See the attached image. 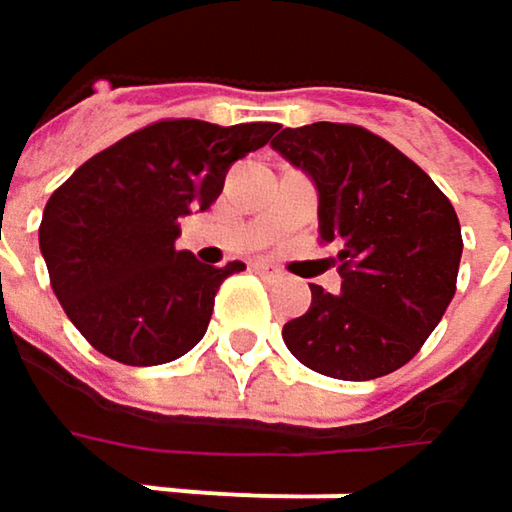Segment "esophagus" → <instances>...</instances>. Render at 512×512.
Instances as JSON below:
<instances>
[{"label": "esophagus", "instance_id": "obj_1", "mask_svg": "<svg viewBox=\"0 0 512 512\" xmlns=\"http://www.w3.org/2000/svg\"><path fill=\"white\" fill-rule=\"evenodd\" d=\"M255 269L260 275H266V278H281V269L278 266H272V263H266V260H257Z\"/></svg>", "mask_w": 512, "mask_h": 512}]
</instances>
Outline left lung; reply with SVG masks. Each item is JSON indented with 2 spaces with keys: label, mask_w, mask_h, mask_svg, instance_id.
I'll list each match as a JSON object with an SVG mask.
<instances>
[{
  "label": "left lung",
  "mask_w": 512,
  "mask_h": 512,
  "mask_svg": "<svg viewBox=\"0 0 512 512\" xmlns=\"http://www.w3.org/2000/svg\"><path fill=\"white\" fill-rule=\"evenodd\" d=\"M272 151L311 177L320 240L338 243L341 293L311 284V308L281 338L305 367L364 382L421 350L457 290L460 219L394 145L353 124L287 127Z\"/></svg>",
  "instance_id": "left-lung-1"
}]
</instances>
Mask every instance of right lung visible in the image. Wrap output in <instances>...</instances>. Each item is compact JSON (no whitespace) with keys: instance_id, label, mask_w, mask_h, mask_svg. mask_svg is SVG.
Listing matches in <instances>:
<instances>
[{"instance_id":"add662e5","label":"right lung","mask_w":512,"mask_h":512,"mask_svg":"<svg viewBox=\"0 0 512 512\" xmlns=\"http://www.w3.org/2000/svg\"><path fill=\"white\" fill-rule=\"evenodd\" d=\"M278 124L159 121L79 165L50 195L41 255L64 314L82 338L133 367L186 356L207 332L219 269L177 252L180 219L204 213L228 168L263 148Z\"/></svg>"}]
</instances>
